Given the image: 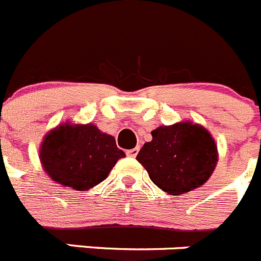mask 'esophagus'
<instances>
[{
    "label": "esophagus",
    "instance_id": "34e87169",
    "mask_svg": "<svg viewBox=\"0 0 261 261\" xmlns=\"http://www.w3.org/2000/svg\"><path fill=\"white\" fill-rule=\"evenodd\" d=\"M138 152H139V147H135V148L126 151V155L130 156V158H135L138 155Z\"/></svg>",
    "mask_w": 261,
    "mask_h": 261
}]
</instances>
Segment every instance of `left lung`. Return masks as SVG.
<instances>
[{"label": "left lung", "instance_id": "left-lung-1", "mask_svg": "<svg viewBox=\"0 0 261 261\" xmlns=\"http://www.w3.org/2000/svg\"><path fill=\"white\" fill-rule=\"evenodd\" d=\"M137 160L163 192L178 196L202 187L218 162V149L212 134L190 121L160 126L151 131Z\"/></svg>", "mask_w": 261, "mask_h": 261}]
</instances>
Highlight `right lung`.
I'll return each instance as SVG.
<instances>
[{
  "mask_svg": "<svg viewBox=\"0 0 261 261\" xmlns=\"http://www.w3.org/2000/svg\"><path fill=\"white\" fill-rule=\"evenodd\" d=\"M124 156L114 137L102 133L96 124L69 121L48 131L39 147L40 163L49 177L80 192L102 182Z\"/></svg>",
  "mask_w": 261,
  "mask_h": 261,
  "instance_id": "obj_1",
  "label": "right lung"
}]
</instances>
